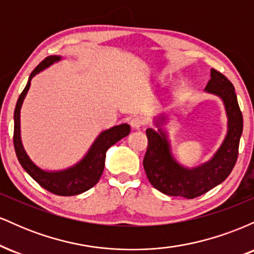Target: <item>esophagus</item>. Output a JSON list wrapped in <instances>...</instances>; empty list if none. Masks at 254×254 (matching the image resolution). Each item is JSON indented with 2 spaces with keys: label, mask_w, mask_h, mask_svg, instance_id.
Instances as JSON below:
<instances>
[{
  "label": "esophagus",
  "mask_w": 254,
  "mask_h": 254,
  "mask_svg": "<svg viewBox=\"0 0 254 254\" xmlns=\"http://www.w3.org/2000/svg\"><path fill=\"white\" fill-rule=\"evenodd\" d=\"M144 123V119L142 117H132L130 121V125L132 129H139V127H143Z\"/></svg>",
  "instance_id": "1"
}]
</instances>
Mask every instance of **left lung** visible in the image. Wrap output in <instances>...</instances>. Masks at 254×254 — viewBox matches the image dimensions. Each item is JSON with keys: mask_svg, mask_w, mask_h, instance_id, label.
Segmentation results:
<instances>
[{"mask_svg": "<svg viewBox=\"0 0 254 254\" xmlns=\"http://www.w3.org/2000/svg\"><path fill=\"white\" fill-rule=\"evenodd\" d=\"M205 92L222 99L228 118V131L224 141L208 162L186 168L174 159L167 133L161 127L166 121L165 116L161 115L156 119L157 131H145L148 138V148L143 159L145 174L156 190L168 196H180L188 199L202 196L222 183L237 162L244 122L234 86L223 74L211 69Z\"/></svg>", "mask_w": 254, "mask_h": 254, "instance_id": "1", "label": "left lung"}]
</instances>
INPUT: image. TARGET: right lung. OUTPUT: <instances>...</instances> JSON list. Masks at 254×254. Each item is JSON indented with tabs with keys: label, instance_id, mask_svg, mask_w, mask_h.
<instances>
[{
	"label": "right lung",
	"instance_id": "right-lung-1",
	"mask_svg": "<svg viewBox=\"0 0 254 254\" xmlns=\"http://www.w3.org/2000/svg\"><path fill=\"white\" fill-rule=\"evenodd\" d=\"M61 56H49L43 61L37 68L31 72L28 82L25 89L20 94L14 111V148L20 165L45 190L58 196H75L89 190L100 179L105 167L106 151L111 145L117 143L125 136L130 133L129 124H121L105 130L97 137L94 143L89 148L88 153L81 161L72 167L62 171H44L34 164L24 149L20 136V110L24 99L31 86V80L54 63L61 61Z\"/></svg>",
	"mask_w": 254,
	"mask_h": 254
}]
</instances>
